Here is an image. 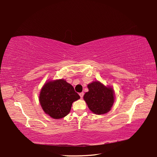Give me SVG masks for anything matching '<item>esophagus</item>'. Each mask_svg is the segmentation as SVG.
<instances>
[{"instance_id":"1","label":"esophagus","mask_w":157,"mask_h":157,"mask_svg":"<svg viewBox=\"0 0 157 157\" xmlns=\"http://www.w3.org/2000/svg\"><path fill=\"white\" fill-rule=\"evenodd\" d=\"M83 95H84V93H83V92H81V93H79V96H80V98H81V99L83 98Z\"/></svg>"}]
</instances>
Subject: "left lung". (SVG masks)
<instances>
[{
	"mask_svg": "<svg viewBox=\"0 0 157 157\" xmlns=\"http://www.w3.org/2000/svg\"><path fill=\"white\" fill-rule=\"evenodd\" d=\"M87 87L88 92L85 94L83 99L90 110L96 115L105 114L110 111L115 100L113 88L105 86L98 81H93Z\"/></svg>",
	"mask_w": 157,
	"mask_h": 157,
	"instance_id": "8db88e82",
	"label": "left lung"
}]
</instances>
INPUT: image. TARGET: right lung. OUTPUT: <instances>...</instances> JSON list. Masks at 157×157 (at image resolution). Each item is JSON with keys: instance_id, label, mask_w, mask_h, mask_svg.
<instances>
[{"instance_id": "1", "label": "right lung", "mask_w": 157, "mask_h": 157, "mask_svg": "<svg viewBox=\"0 0 157 157\" xmlns=\"http://www.w3.org/2000/svg\"><path fill=\"white\" fill-rule=\"evenodd\" d=\"M80 99L74 87L63 79L47 81L41 88L39 102L44 112L54 119L69 113L73 102Z\"/></svg>"}]
</instances>
